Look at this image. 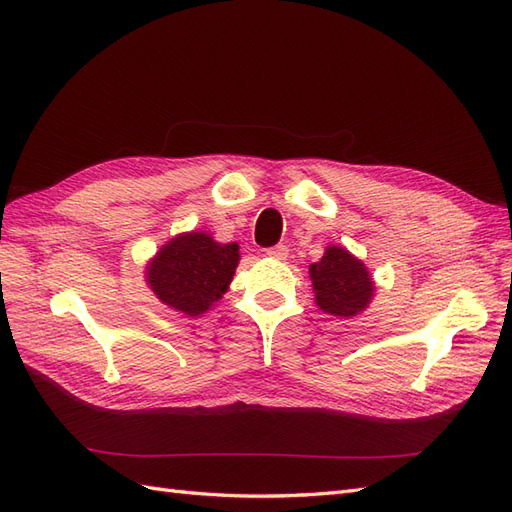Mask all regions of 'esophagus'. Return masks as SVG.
Wrapping results in <instances>:
<instances>
[{"mask_svg":"<svg viewBox=\"0 0 512 512\" xmlns=\"http://www.w3.org/2000/svg\"><path fill=\"white\" fill-rule=\"evenodd\" d=\"M269 258H275V260H286L288 258V247L286 245H273L269 247V250H265Z\"/></svg>","mask_w":512,"mask_h":512,"instance_id":"obj_1","label":"esophagus"}]
</instances>
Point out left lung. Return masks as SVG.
<instances>
[{"mask_svg": "<svg viewBox=\"0 0 512 512\" xmlns=\"http://www.w3.org/2000/svg\"><path fill=\"white\" fill-rule=\"evenodd\" d=\"M316 303L324 312L339 318L361 314L374 294V282L361 260L344 247L331 245L320 262L309 267Z\"/></svg>", "mask_w": 512, "mask_h": 512, "instance_id": "1", "label": "left lung"}]
</instances>
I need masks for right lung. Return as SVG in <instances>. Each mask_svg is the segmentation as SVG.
Segmentation results:
<instances>
[{"label":"right lung","instance_id":"1","mask_svg":"<svg viewBox=\"0 0 512 512\" xmlns=\"http://www.w3.org/2000/svg\"><path fill=\"white\" fill-rule=\"evenodd\" d=\"M239 265L237 243H215L205 232L168 241L151 260L147 282L158 299L185 316H200L222 299Z\"/></svg>","mask_w":512,"mask_h":512}]
</instances>
